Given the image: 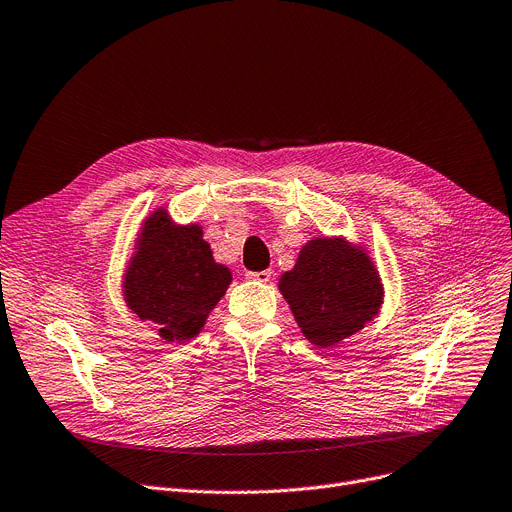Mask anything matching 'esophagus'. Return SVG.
<instances>
[{
    "label": "esophagus",
    "instance_id": "esophagus-1",
    "mask_svg": "<svg viewBox=\"0 0 512 512\" xmlns=\"http://www.w3.org/2000/svg\"><path fill=\"white\" fill-rule=\"evenodd\" d=\"M247 278H249V280H255V282H270V278H272V270H263V272H247Z\"/></svg>",
    "mask_w": 512,
    "mask_h": 512
}]
</instances>
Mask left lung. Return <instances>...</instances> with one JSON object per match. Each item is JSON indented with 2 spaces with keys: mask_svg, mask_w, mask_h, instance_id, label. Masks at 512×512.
<instances>
[{
  "mask_svg": "<svg viewBox=\"0 0 512 512\" xmlns=\"http://www.w3.org/2000/svg\"><path fill=\"white\" fill-rule=\"evenodd\" d=\"M278 288L303 336L319 348L361 332L384 303V284L369 251L344 236L305 242Z\"/></svg>",
  "mask_w": 512,
  "mask_h": 512,
  "instance_id": "1",
  "label": "left lung"
}]
</instances>
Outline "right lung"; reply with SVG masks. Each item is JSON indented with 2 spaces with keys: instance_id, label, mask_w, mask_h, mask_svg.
<instances>
[{
  "instance_id": "1",
  "label": "right lung",
  "mask_w": 512,
  "mask_h": 512,
  "mask_svg": "<svg viewBox=\"0 0 512 512\" xmlns=\"http://www.w3.org/2000/svg\"><path fill=\"white\" fill-rule=\"evenodd\" d=\"M230 282L232 272L213 259L203 228L176 224L161 205L139 226L122 297L132 313L157 326L161 340L186 342L205 328Z\"/></svg>"
}]
</instances>
